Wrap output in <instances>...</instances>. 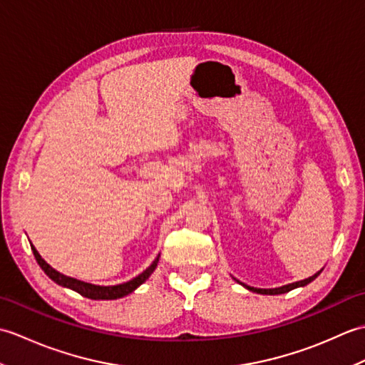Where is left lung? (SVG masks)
<instances>
[{
  "label": "left lung",
  "mask_w": 365,
  "mask_h": 365,
  "mask_svg": "<svg viewBox=\"0 0 365 365\" xmlns=\"http://www.w3.org/2000/svg\"><path fill=\"white\" fill-rule=\"evenodd\" d=\"M322 271H323V268L319 271V273H315V274L311 276V277L302 279V281H298V282L287 284V285H282V287H276V289H255V287H250V285H246V284H242V285L245 287V289L251 290V292H254V293H260V294H281V293H287V292H290V290H293V289H298V287H304V285H307L309 282H312L314 279L322 273ZM237 282H240V281H237Z\"/></svg>",
  "instance_id": "left-lung-1"
}]
</instances>
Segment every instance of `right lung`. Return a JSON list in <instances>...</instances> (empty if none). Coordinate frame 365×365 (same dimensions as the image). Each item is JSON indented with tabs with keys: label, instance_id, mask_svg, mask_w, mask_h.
I'll list each match as a JSON object with an SVG mask.
<instances>
[{
	"label": "right lung",
	"instance_id": "1",
	"mask_svg": "<svg viewBox=\"0 0 365 365\" xmlns=\"http://www.w3.org/2000/svg\"><path fill=\"white\" fill-rule=\"evenodd\" d=\"M31 250H33V254L38 263V267L43 269V273L48 276L53 282H56L58 285H63V287H66V289H71L76 293H80L81 297H86L89 299H118V298L125 297V294H128L131 292H135L139 285L144 284L147 279L150 277V274L153 273L155 268H157L158 260H160V254H158L157 257H155V260L150 263V267L145 268L141 274H138L136 277L131 279V281L118 284V285H96V284L84 282V281H80V279H75V277L59 273V271L51 268L48 263H46L41 257V254L37 252V250L33 245H31Z\"/></svg>",
	"mask_w": 365,
	"mask_h": 365
}]
</instances>
